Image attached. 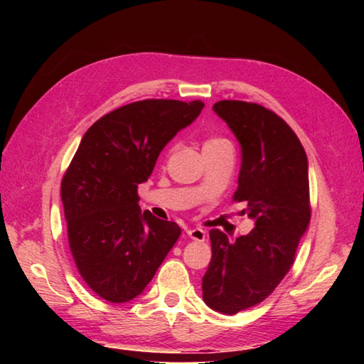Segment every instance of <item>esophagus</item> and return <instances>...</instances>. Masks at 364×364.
Wrapping results in <instances>:
<instances>
[{"label":"esophagus","instance_id":"1","mask_svg":"<svg viewBox=\"0 0 364 364\" xmlns=\"http://www.w3.org/2000/svg\"><path fill=\"white\" fill-rule=\"evenodd\" d=\"M188 236L193 239V241H197V242L205 241V232L199 230V228H193V230H188Z\"/></svg>","mask_w":364,"mask_h":364}]
</instances>
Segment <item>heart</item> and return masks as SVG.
Returning <instances> with one entry per match:
<instances>
[{"label": "heart", "instance_id": "heart-1", "mask_svg": "<svg viewBox=\"0 0 364 364\" xmlns=\"http://www.w3.org/2000/svg\"><path fill=\"white\" fill-rule=\"evenodd\" d=\"M221 144H230L228 143V139L225 138H218V136H208L204 139V143H202V151H208V149H213V147H218Z\"/></svg>", "mask_w": 364, "mask_h": 364}]
</instances>
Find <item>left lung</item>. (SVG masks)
I'll return each instance as SVG.
<instances>
[{
  "label": "left lung",
  "instance_id": "8db88e82",
  "mask_svg": "<svg viewBox=\"0 0 364 364\" xmlns=\"http://www.w3.org/2000/svg\"><path fill=\"white\" fill-rule=\"evenodd\" d=\"M213 110L241 144L232 199L247 202L255 228L234 242L220 230L210 231L202 297L212 310L236 315L273 294L292 268L311 217L308 160L297 134L273 110L232 100L215 102Z\"/></svg>",
  "mask_w": 364,
  "mask_h": 364
}]
</instances>
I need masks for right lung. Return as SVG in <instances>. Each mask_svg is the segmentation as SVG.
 <instances>
[{
	"label": "right lung",
	"instance_id": "obj_1",
	"mask_svg": "<svg viewBox=\"0 0 364 364\" xmlns=\"http://www.w3.org/2000/svg\"><path fill=\"white\" fill-rule=\"evenodd\" d=\"M202 107L199 100L136 101L101 117L82 138L60 197L73 262L101 299L123 304L138 297L180 237L175 221L141 213L138 184Z\"/></svg>",
	"mask_w": 364,
	"mask_h": 364
}]
</instances>
